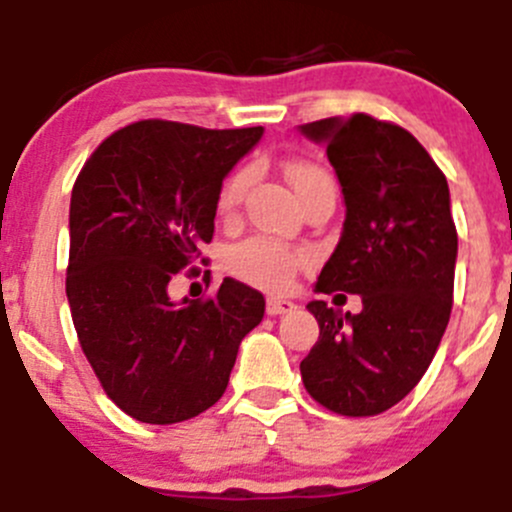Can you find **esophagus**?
Segmentation results:
<instances>
[{
    "instance_id": "esophagus-1",
    "label": "esophagus",
    "mask_w": 512,
    "mask_h": 512,
    "mask_svg": "<svg viewBox=\"0 0 512 512\" xmlns=\"http://www.w3.org/2000/svg\"><path fill=\"white\" fill-rule=\"evenodd\" d=\"M294 309H296V304L289 299H279V296H269V299H266V314H271V316L291 314Z\"/></svg>"
}]
</instances>
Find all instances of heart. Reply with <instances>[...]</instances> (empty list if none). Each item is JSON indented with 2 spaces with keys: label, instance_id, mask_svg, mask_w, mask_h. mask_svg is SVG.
<instances>
[{
  "label": "heart",
  "instance_id": "obj_1",
  "mask_svg": "<svg viewBox=\"0 0 512 512\" xmlns=\"http://www.w3.org/2000/svg\"><path fill=\"white\" fill-rule=\"evenodd\" d=\"M286 178L299 193L301 203L309 196L319 191H334L337 193V183H334L332 173L321 168L319 163L311 160H289L286 163ZM248 188V170L238 168L223 180L221 193H218V211L221 216H231L243 201V193ZM306 264V251L289 246L284 241H276L269 236H253L246 241L236 243L228 251V269L238 276V279L248 281V284L264 286V289L279 291L286 289L294 279L296 271Z\"/></svg>",
  "mask_w": 512,
  "mask_h": 512
}]
</instances>
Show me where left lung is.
Listing matches in <instances>:
<instances>
[{
	"mask_svg": "<svg viewBox=\"0 0 512 512\" xmlns=\"http://www.w3.org/2000/svg\"><path fill=\"white\" fill-rule=\"evenodd\" d=\"M326 143L342 183L344 231L316 291L362 296V311L306 309L319 342L301 362L311 397L344 417H372L405 399L447 329L457 231L447 178L412 133L367 113L301 125Z\"/></svg>",
	"mask_w": 512,
	"mask_h": 512,
	"instance_id": "obj_1",
	"label": "left lung"
}]
</instances>
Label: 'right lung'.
<instances>
[{
	"label": "right lung",
	"mask_w": 512,
	"mask_h": 512,
	"mask_svg": "<svg viewBox=\"0 0 512 512\" xmlns=\"http://www.w3.org/2000/svg\"><path fill=\"white\" fill-rule=\"evenodd\" d=\"M261 135L140 120L102 140L72 186V324L105 394L135 420L175 425L216 405L264 319V296L236 279L211 299L168 296L211 243L223 178Z\"/></svg>",
	"instance_id": "add662e5"
}]
</instances>
